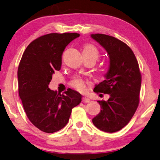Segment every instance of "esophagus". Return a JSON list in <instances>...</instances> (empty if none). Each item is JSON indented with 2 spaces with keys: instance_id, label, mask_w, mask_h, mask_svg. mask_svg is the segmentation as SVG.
I'll return each mask as SVG.
<instances>
[{
  "instance_id": "34e87169",
  "label": "esophagus",
  "mask_w": 160,
  "mask_h": 160,
  "mask_svg": "<svg viewBox=\"0 0 160 160\" xmlns=\"http://www.w3.org/2000/svg\"><path fill=\"white\" fill-rule=\"evenodd\" d=\"M82 102H86V103H88V102H90V99L89 98H83Z\"/></svg>"
}]
</instances>
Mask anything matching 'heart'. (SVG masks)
Instances as JSON below:
<instances>
[{
  "label": "heart",
  "mask_w": 160,
  "mask_h": 160,
  "mask_svg": "<svg viewBox=\"0 0 160 160\" xmlns=\"http://www.w3.org/2000/svg\"><path fill=\"white\" fill-rule=\"evenodd\" d=\"M83 56L93 58L96 61L99 58V52L98 48L94 45L86 44L83 47ZM70 85L72 88L77 90L78 92L85 93L88 90L90 83L83 78L77 77L70 81Z\"/></svg>",
  "instance_id": "b5f03b06"
}]
</instances>
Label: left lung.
Instances as JSON below:
<instances>
[{
    "mask_svg": "<svg viewBox=\"0 0 160 160\" xmlns=\"http://www.w3.org/2000/svg\"><path fill=\"white\" fill-rule=\"evenodd\" d=\"M91 38L107 51L110 61L106 79L94 88L95 92L108 94L110 98L107 101H98L102 109L92 123L100 130L112 133L127 125L136 112L141 74L134 53L125 43L99 33L92 34Z\"/></svg>",
    "mask_w": 160,
    "mask_h": 160,
    "instance_id": "left-lung-1",
    "label": "left lung"
}]
</instances>
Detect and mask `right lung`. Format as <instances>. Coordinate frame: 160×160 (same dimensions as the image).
I'll return each instance as SVG.
<instances>
[{
    "mask_svg": "<svg viewBox=\"0 0 160 160\" xmlns=\"http://www.w3.org/2000/svg\"><path fill=\"white\" fill-rule=\"evenodd\" d=\"M77 32L49 33L35 39L23 52L18 68L19 95L30 121L46 133L67 125L72 109L81 102L80 93L68 88L63 94L49 88L52 74L61 70L68 44Z\"/></svg>",
    "mask_w": 160,
    "mask_h": 160,
    "instance_id": "right-lung-1",
    "label": "right lung"
}]
</instances>
